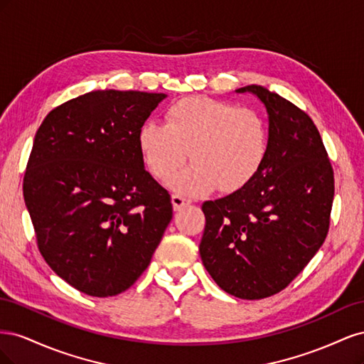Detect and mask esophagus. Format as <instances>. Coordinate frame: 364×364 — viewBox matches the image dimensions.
<instances>
[{
	"label": "esophagus",
	"mask_w": 364,
	"mask_h": 364,
	"mask_svg": "<svg viewBox=\"0 0 364 364\" xmlns=\"http://www.w3.org/2000/svg\"><path fill=\"white\" fill-rule=\"evenodd\" d=\"M171 203H173V209L174 211H181V209H183L185 206H188L191 203L190 199H186V197L183 196H179V194H174L171 197Z\"/></svg>",
	"instance_id": "obj_1"
}]
</instances>
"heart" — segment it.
I'll list each match as a JSON object with an SVG mask.
<instances>
[{
    "mask_svg": "<svg viewBox=\"0 0 364 364\" xmlns=\"http://www.w3.org/2000/svg\"><path fill=\"white\" fill-rule=\"evenodd\" d=\"M138 141L147 168L161 181L178 173L190 151L193 165L170 186L185 196H202L217 186L234 193L247 185L266 158L269 132L252 109L193 95L168 107L167 124H142Z\"/></svg>",
    "mask_w": 364,
    "mask_h": 364,
    "instance_id": "b5f03b06",
    "label": "heart"
}]
</instances>
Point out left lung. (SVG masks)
Segmentation results:
<instances>
[{
	"label": "left lung",
	"mask_w": 364,
	"mask_h": 364,
	"mask_svg": "<svg viewBox=\"0 0 364 364\" xmlns=\"http://www.w3.org/2000/svg\"><path fill=\"white\" fill-rule=\"evenodd\" d=\"M235 92H250L266 107L269 147L247 185L203 203L199 252L220 289L253 301L284 290L323 245L334 173L321 134L299 107L259 85Z\"/></svg>",
	"instance_id": "obj_1"
}]
</instances>
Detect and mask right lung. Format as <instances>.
I'll list each match as a JSON object with an SVG mask.
<instances>
[{
  "instance_id": "add662e5",
  "label": "right lung",
  "mask_w": 364,
  "mask_h": 364,
  "mask_svg": "<svg viewBox=\"0 0 364 364\" xmlns=\"http://www.w3.org/2000/svg\"><path fill=\"white\" fill-rule=\"evenodd\" d=\"M165 97L92 91L53 109L36 132L24 200L38 247L85 294L134 285L171 222L170 194L144 168L138 141Z\"/></svg>"
}]
</instances>
